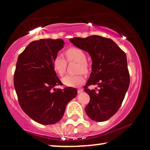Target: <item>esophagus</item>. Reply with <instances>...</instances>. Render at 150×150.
Returning <instances> with one entry per match:
<instances>
[{"mask_svg": "<svg viewBox=\"0 0 150 150\" xmlns=\"http://www.w3.org/2000/svg\"><path fill=\"white\" fill-rule=\"evenodd\" d=\"M77 91H78V93H82V92L83 91V89H81V88H79V89H78Z\"/></svg>", "mask_w": 150, "mask_h": 150, "instance_id": "1", "label": "esophagus"}]
</instances>
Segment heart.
Here are the masks:
<instances>
[{
	"mask_svg": "<svg viewBox=\"0 0 150 150\" xmlns=\"http://www.w3.org/2000/svg\"><path fill=\"white\" fill-rule=\"evenodd\" d=\"M65 54L68 61H75L79 63L77 67L78 72L87 73L89 71V65L86 59V54L82 49L76 47H70L65 51ZM52 67L55 72L59 76L65 74L67 67V61L61 55H57L52 60ZM63 84L69 87H77L85 81L83 75L79 74L76 75H67L62 79Z\"/></svg>",
	"mask_w": 150,
	"mask_h": 150,
	"instance_id": "heart-1",
	"label": "heart"
}]
</instances>
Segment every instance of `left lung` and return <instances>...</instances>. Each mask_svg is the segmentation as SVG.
Listing matches in <instances>:
<instances>
[{
    "label": "left lung",
    "instance_id": "obj_1",
    "mask_svg": "<svg viewBox=\"0 0 150 150\" xmlns=\"http://www.w3.org/2000/svg\"><path fill=\"white\" fill-rule=\"evenodd\" d=\"M69 41L89 52L92 59V72L84 89L90 96L85 112L96 122L108 120L117 112L130 85L126 54L109 38L91 35L74 38ZM100 87L90 90L91 85Z\"/></svg>",
    "mask_w": 150,
    "mask_h": 150
}]
</instances>
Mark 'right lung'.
Wrapping results in <instances>:
<instances>
[{"instance_id":"add662e5","label":"right lung","mask_w":150,"mask_h":150,"mask_svg":"<svg viewBox=\"0 0 150 150\" xmlns=\"http://www.w3.org/2000/svg\"><path fill=\"white\" fill-rule=\"evenodd\" d=\"M61 39H42L30 42L16 63L13 84L18 102L32 120L43 125L59 122L65 106L76 97L77 90L62 85L52 67V60L63 48Z\"/></svg>"}]
</instances>
